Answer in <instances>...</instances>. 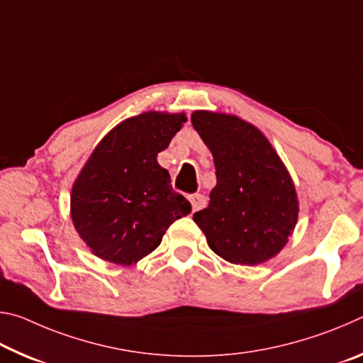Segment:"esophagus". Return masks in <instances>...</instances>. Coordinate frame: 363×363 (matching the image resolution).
Wrapping results in <instances>:
<instances>
[{
    "mask_svg": "<svg viewBox=\"0 0 363 363\" xmlns=\"http://www.w3.org/2000/svg\"><path fill=\"white\" fill-rule=\"evenodd\" d=\"M189 201H190V205H192V211L203 210V208L206 206V196L201 194L189 195Z\"/></svg>",
    "mask_w": 363,
    "mask_h": 363,
    "instance_id": "1",
    "label": "esophagus"
}]
</instances>
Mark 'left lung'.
<instances>
[{
	"label": "left lung",
	"mask_w": 363,
	"mask_h": 363,
	"mask_svg": "<svg viewBox=\"0 0 363 363\" xmlns=\"http://www.w3.org/2000/svg\"><path fill=\"white\" fill-rule=\"evenodd\" d=\"M192 125L211 150L216 187L194 220L223 259L256 266L280 253L298 220L291 176L267 138L235 115L196 110Z\"/></svg>",
	"instance_id": "left-lung-1"
}]
</instances>
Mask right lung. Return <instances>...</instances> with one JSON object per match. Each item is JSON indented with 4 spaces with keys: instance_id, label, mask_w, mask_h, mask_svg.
I'll use <instances>...</instances> for the list:
<instances>
[{
    "instance_id": "add662e5",
    "label": "right lung",
    "mask_w": 363,
    "mask_h": 363,
    "mask_svg": "<svg viewBox=\"0 0 363 363\" xmlns=\"http://www.w3.org/2000/svg\"><path fill=\"white\" fill-rule=\"evenodd\" d=\"M186 120L184 113H140L116 125L91 153L72 187L70 214L101 259L136 264L192 210L157 162Z\"/></svg>"
}]
</instances>
